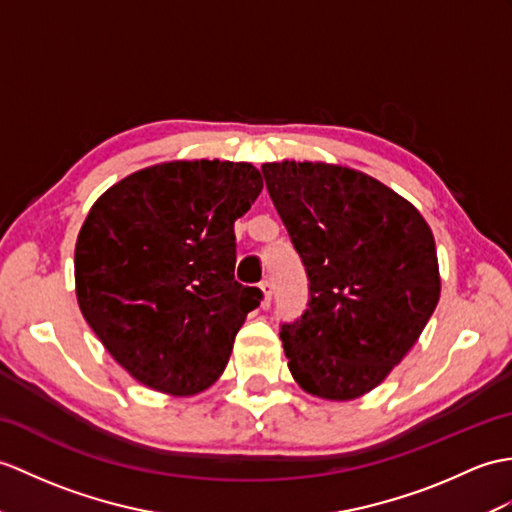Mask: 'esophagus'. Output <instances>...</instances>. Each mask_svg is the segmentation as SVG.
Listing matches in <instances>:
<instances>
[{"mask_svg":"<svg viewBox=\"0 0 512 512\" xmlns=\"http://www.w3.org/2000/svg\"><path fill=\"white\" fill-rule=\"evenodd\" d=\"M259 288H261V292H264V301H261V307H270V301H272V283L270 281H261L259 283Z\"/></svg>","mask_w":512,"mask_h":512,"instance_id":"34e87169","label":"esophagus"}]
</instances>
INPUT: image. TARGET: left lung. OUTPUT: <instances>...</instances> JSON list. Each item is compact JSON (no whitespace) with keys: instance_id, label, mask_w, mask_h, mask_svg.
<instances>
[{"instance_id":"left-lung-1","label":"left lung","mask_w":512,"mask_h":512,"mask_svg":"<svg viewBox=\"0 0 512 512\" xmlns=\"http://www.w3.org/2000/svg\"><path fill=\"white\" fill-rule=\"evenodd\" d=\"M310 299L279 336L292 377L349 401L382 384L419 340L441 296L434 235L384 183L340 165L264 163Z\"/></svg>"}]
</instances>
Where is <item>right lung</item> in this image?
Here are the masks:
<instances>
[{
	"mask_svg": "<svg viewBox=\"0 0 512 512\" xmlns=\"http://www.w3.org/2000/svg\"><path fill=\"white\" fill-rule=\"evenodd\" d=\"M261 187L251 163L170 161L95 200L76 242L78 305L137 382L189 397L222 375L261 301L233 275V224Z\"/></svg>",
	"mask_w": 512,
	"mask_h": 512,
	"instance_id": "right-lung-1",
	"label": "right lung"
}]
</instances>
